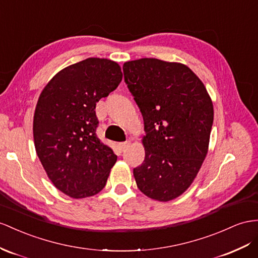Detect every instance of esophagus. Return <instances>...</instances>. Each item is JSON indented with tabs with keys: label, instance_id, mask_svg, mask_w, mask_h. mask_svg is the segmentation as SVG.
Segmentation results:
<instances>
[{
	"label": "esophagus",
	"instance_id": "1",
	"mask_svg": "<svg viewBox=\"0 0 258 258\" xmlns=\"http://www.w3.org/2000/svg\"><path fill=\"white\" fill-rule=\"evenodd\" d=\"M131 145V141H127V142H124V143H121L120 144V147L122 150H125L128 146Z\"/></svg>",
	"mask_w": 258,
	"mask_h": 258
}]
</instances>
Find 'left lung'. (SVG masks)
Returning a JSON list of instances; mask_svg holds the SVG:
<instances>
[{"label":"left lung","instance_id":"8db88e82","mask_svg":"<svg viewBox=\"0 0 258 258\" xmlns=\"http://www.w3.org/2000/svg\"><path fill=\"white\" fill-rule=\"evenodd\" d=\"M125 83L140 108L145 159L133 173L151 200L169 202L190 186L206 158L214 105L186 65L144 57L123 64Z\"/></svg>","mask_w":258,"mask_h":258}]
</instances>
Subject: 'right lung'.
Listing matches in <instances>:
<instances>
[{
	"label": "right lung",
	"mask_w": 258,
	"mask_h": 258,
	"mask_svg": "<svg viewBox=\"0 0 258 258\" xmlns=\"http://www.w3.org/2000/svg\"><path fill=\"white\" fill-rule=\"evenodd\" d=\"M116 62L89 57L61 70L39 96L34 115L36 153L53 185L72 198L98 194L116 162L96 135V103L116 89Z\"/></svg>",
	"instance_id": "1"
}]
</instances>
